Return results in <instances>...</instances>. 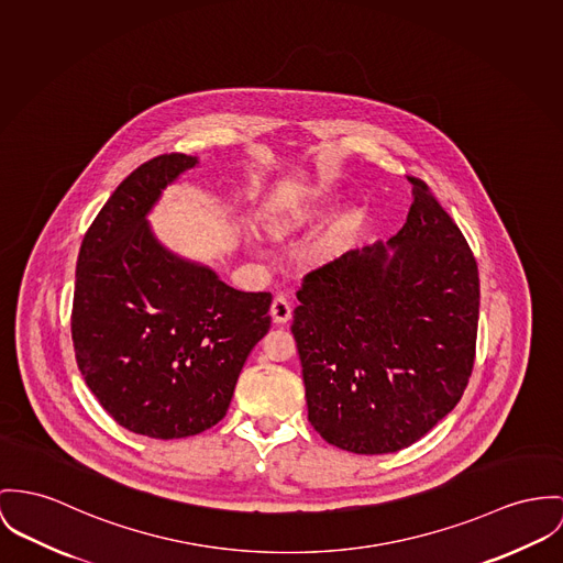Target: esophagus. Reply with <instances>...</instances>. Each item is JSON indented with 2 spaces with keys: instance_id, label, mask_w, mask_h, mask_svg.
Returning a JSON list of instances; mask_svg holds the SVG:
<instances>
[{
  "instance_id": "esophagus-1",
  "label": "esophagus",
  "mask_w": 563,
  "mask_h": 563,
  "mask_svg": "<svg viewBox=\"0 0 563 563\" xmlns=\"http://www.w3.org/2000/svg\"><path fill=\"white\" fill-rule=\"evenodd\" d=\"M269 312H272V319H274L276 323H287V321L291 319V303L287 302V298L276 296L274 302H272Z\"/></svg>"
}]
</instances>
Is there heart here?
<instances>
[{
  "label": "heart",
  "mask_w": 563,
  "mask_h": 563,
  "mask_svg": "<svg viewBox=\"0 0 563 563\" xmlns=\"http://www.w3.org/2000/svg\"><path fill=\"white\" fill-rule=\"evenodd\" d=\"M336 206V197L328 188H291L274 195L261 210V227L272 240H289L300 235L321 218L332 212ZM360 214L355 210L336 218L328 233L314 249V257L319 261L332 260L343 246L346 238L357 227Z\"/></svg>",
  "instance_id": "heart-1"
}]
</instances>
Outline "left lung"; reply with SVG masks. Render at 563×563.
Segmentation results:
<instances>
[{
	"label": "left lung",
	"mask_w": 563,
	"mask_h": 563,
	"mask_svg": "<svg viewBox=\"0 0 563 563\" xmlns=\"http://www.w3.org/2000/svg\"><path fill=\"white\" fill-rule=\"evenodd\" d=\"M409 181L402 229L310 272L294 310L308 422L353 454H389L424 437L474 368L476 260L427 184Z\"/></svg>",
	"instance_id": "1"
}]
</instances>
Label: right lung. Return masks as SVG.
Returning <instances> with one entry per match:
<instances>
[{
  "mask_svg": "<svg viewBox=\"0 0 563 563\" xmlns=\"http://www.w3.org/2000/svg\"><path fill=\"white\" fill-rule=\"evenodd\" d=\"M197 156L147 161L87 229L73 343L87 388L132 433L179 439L218 424L240 371L269 330V294L229 287L201 261L167 249L150 212Z\"/></svg>",
  "mask_w": 563,
  "mask_h": 563,
  "instance_id": "right-lung-1",
  "label": "right lung"
}]
</instances>
